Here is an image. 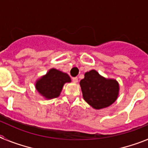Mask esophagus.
Wrapping results in <instances>:
<instances>
[{
  "label": "esophagus",
  "instance_id": "1",
  "mask_svg": "<svg viewBox=\"0 0 148 148\" xmlns=\"http://www.w3.org/2000/svg\"><path fill=\"white\" fill-rule=\"evenodd\" d=\"M73 82H74V83H77V82H78V78H77V77H73Z\"/></svg>",
  "mask_w": 148,
  "mask_h": 148
}]
</instances>
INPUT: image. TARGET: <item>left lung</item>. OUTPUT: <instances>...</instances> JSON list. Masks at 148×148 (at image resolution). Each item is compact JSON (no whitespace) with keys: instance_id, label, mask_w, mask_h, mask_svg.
Instances as JSON below:
<instances>
[{"instance_id":"1","label":"left lung","mask_w":148,"mask_h":148,"mask_svg":"<svg viewBox=\"0 0 148 148\" xmlns=\"http://www.w3.org/2000/svg\"><path fill=\"white\" fill-rule=\"evenodd\" d=\"M80 86L84 99L94 109L108 108L118 98V82L105 78L94 70L85 73L84 78L80 82Z\"/></svg>"}]
</instances>
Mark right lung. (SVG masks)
<instances>
[{
  "instance_id": "1",
  "label": "right lung",
  "mask_w": 148,
  "mask_h": 148,
  "mask_svg": "<svg viewBox=\"0 0 148 148\" xmlns=\"http://www.w3.org/2000/svg\"><path fill=\"white\" fill-rule=\"evenodd\" d=\"M70 82V77L66 73L53 68L36 82L35 88L45 99H52L58 97L64 84Z\"/></svg>"
}]
</instances>
